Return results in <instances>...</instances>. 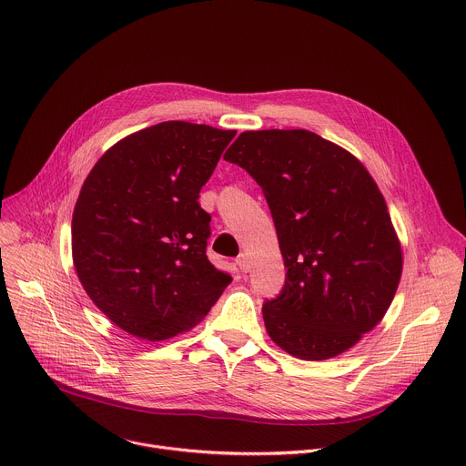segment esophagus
<instances>
[{"label":"esophagus","instance_id":"obj_1","mask_svg":"<svg viewBox=\"0 0 466 466\" xmlns=\"http://www.w3.org/2000/svg\"><path fill=\"white\" fill-rule=\"evenodd\" d=\"M236 265L239 267V270H241V272H245V274H247V272L250 270L248 256H247V254H239V256H238V259H236Z\"/></svg>","mask_w":466,"mask_h":466}]
</instances>
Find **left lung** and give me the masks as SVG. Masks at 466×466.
Instances as JSON below:
<instances>
[{
    "label": "left lung",
    "mask_w": 466,
    "mask_h": 466,
    "mask_svg": "<svg viewBox=\"0 0 466 466\" xmlns=\"http://www.w3.org/2000/svg\"><path fill=\"white\" fill-rule=\"evenodd\" d=\"M223 157L263 188L287 267L281 294L263 305L270 339L307 361L347 352L383 319L403 272L374 177L303 128L241 132Z\"/></svg>",
    "instance_id": "obj_1"
}]
</instances>
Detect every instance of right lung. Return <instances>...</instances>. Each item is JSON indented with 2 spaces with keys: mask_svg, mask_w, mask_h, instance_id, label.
I'll list each match as a JSON object with an SVG mask.
<instances>
[{
  "mask_svg": "<svg viewBox=\"0 0 466 466\" xmlns=\"http://www.w3.org/2000/svg\"><path fill=\"white\" fill-rule=\"evenodd\" d=\"M236 130L163 121L112 145L72 214V259L94 305L121 330L163 341L194 329L232 281L207 258L199 207Z\"/></svg>",
  "mask_w": 466,
  "mask_h": 466,
  "instance_id": "add662e5",
  "label": "right lung"
}]
</instances>
